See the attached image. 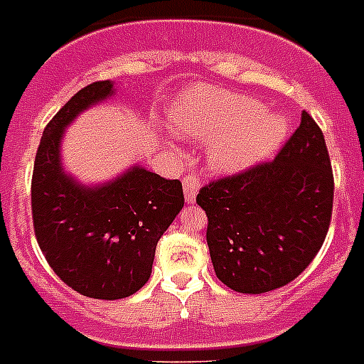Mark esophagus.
Masks as SVG:
<instances>
[{"label":"esophagus","mask_w":364,"mask_h":364,"mask_svg":"<svg viewBox=\"0 0 364 364\" xmlns=\"http://www.w3.org/2000/svg\"><path fill=\"white\" fill-rule=\"evenodd\" d=\"M182 184H184L186 203L193 205L196 203L197 191H199V178H197L196 174H186L184 178H182Z\"/></svg>","instance_id":"34e87169"}]
</instances>
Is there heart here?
Returning <instances> with one entry per match:
<instances>
[{
    "label": "heart",
    "instance_id": "heart-1",
    "mask_svg": "<svg viewBox=\"0 0 364 364\" xmlns=\"http://www.w3.org/2000/svg\"><path fill=\"white\" fill-rule=\"evenodd\" d=\"M173 129L208 142L212 171L232 174L269 158L287 135L282 112H267L261 101L225 90H197L182 97L171 114Z\"/></svg>",
    "mask_w": 364,
    "mask_h": 364
}]
</instances>
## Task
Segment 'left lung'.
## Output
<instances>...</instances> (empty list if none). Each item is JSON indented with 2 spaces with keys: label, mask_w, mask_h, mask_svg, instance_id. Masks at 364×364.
<instances>
[{
  "label": "left lung",
  "mask_w": 364,
  "mask_h": 364,
  "mask_svg": "<svg viewBox=\"0 0 364 364\" xmlns=\"http://www.w3.org/2000/svg\"><path fill=\"white\" fill-rule=\"evenodd\" d=\"M334 180L323 133L306 110L269 164L205 186L206 242L216 276L232 291L259 295L295 280L329 231Z\"/></svg>",
  "instance_id": "8db88e82"
}]
</instances>
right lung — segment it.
<instances>
[{
  "label": "right lung",
  "instance_id": "1",
  "mask_svg": "<svg viewBox=\"0 0 364 364\" xmlns=\"http://www.w3.org/2000/svg\"><path fill=\"white\" fill-rule=\"evenodd\" d=\"M114 95V82L82 88L43 132L31 178V214L41 252L84 297L116 301L152 274L156 246L184 206L180 180L133 165L103 184L86 186L62 165L63 133L84 110Z\"/></svg>",
  "mask_w": 364,
  "mask_h": 364
}]
</instances>
